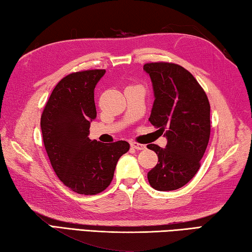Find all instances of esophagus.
Returning a JSON list of instances; mask_svg holds the SVG:
<instances>
[{"label":"esophagus","instance_id":"esophagus-1","mask_svg":"<svg viewBox=\"0 0 252 252\" xmlns=\"http://www.w3.org/2000/svg\"><path fill=\"white\" fill-rule=\"evenodd\" d=\"M130 146L135 148V150H138V151L145 150V148H146V146L144 145V144H139V143H136V142H130Z\"/></svg>","mask_w":252,"mask_h":252}]
</instances>
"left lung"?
I'll return each instance as SVG.
<instances>
[{"label": "left lung", "mask_w": 252, "mask_h": 252, "mask_svg": "<svg viewBox=\"0 0 252 252\" xmlns=\"http://www.w3.org/2000/svg\"><path fill=\"white\" fill-rule=\"evenodd\" d=\"M144 70L153 82L154 105L150 122L158 130L166 129L167 144L147 148L158 156V163L147 173L151 187L173 191L189 183L201 166L211 131L210 102L204 89L182 65L150 63Z\"/></svg>", "instance_id": "1"}]
</instances>
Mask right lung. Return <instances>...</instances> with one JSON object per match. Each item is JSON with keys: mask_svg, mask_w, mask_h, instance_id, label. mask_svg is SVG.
<instances>
[{"mask_svg": "<svg viewBox=\"0 0 252 252\" xmlns=\"http://www.w3.org/2000/svg\"><path fill=\"white\" fill-rule=\"evenodd\" d=\"M104 69L72 72L58 82L41 115L43 144L57 176L71 191L98 194L108 188L119 158L129 150L126 141L89 139L97 111L94 89Z\"/></svg>", "mask_w": 252, "mask_h": 252, "instance_id": "right-lung-1", "label": "right lung"}]
</instances>
